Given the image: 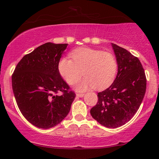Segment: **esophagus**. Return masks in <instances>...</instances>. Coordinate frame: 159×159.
<instances>
[{"label":"esophagus","mask_w":159,"mask_h":159,"mask_svg":"<svg viewBox=\"0 0 159 159\" xmlns=\"http://www.w3.org/2000/svg\"><path fill=\"white\" fill-rule=\"evenodd\" d=\"M84 96V94H76V97L78 98H83Z\"/></svg>","instance_id":"obj_1"}]
</instances>
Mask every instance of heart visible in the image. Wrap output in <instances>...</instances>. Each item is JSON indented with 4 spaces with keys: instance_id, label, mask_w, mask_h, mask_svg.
<instances>
[{
    "instance_id": "b5f03b06",
    "label": "heart",
    "mask_w": 159,
    "mask_h": 159,
    "mask_svg": "<svg viewBox=\"0 0 159 159\" xmlns=\"http://www.w3.org/2000/svg\"><path fill=\"white\" fill-rule=\"evenodd\" d=\"M71 55L73 60L62 58L58 69L70 85L76 83L83 74L85 78L76 85L77 90L85 91L93 88L102 90L114 82L118 64L112 54L94 48H81L74 50Z\"/></svg>"
}]
</instances>
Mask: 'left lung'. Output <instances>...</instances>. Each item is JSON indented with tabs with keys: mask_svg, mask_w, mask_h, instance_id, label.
Masks as SVG:
<instances>
[{
	"mask_svg": "<svg viewBox=\"0 0 159 159\" xmlns=\"http://www.w3.org/2000/svg\"><path fill=\"white\" fill-rule=\"evenodd\" d=\"M116 58L118 73L114 83L98 93V102L90 114L101 125L116 128L125 124L138 111L146 92L147 79L138 57L111 43Z\"/></svg>",
	"mask_w": 159,
	"mask_h": 159,
	"instance_id": "1",
	"label": "left lung"
}]
</instances>
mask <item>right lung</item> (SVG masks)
Listing matches in <instances>:
<instances>
[{"label":"right lung","mask_w":159,"mask_h":159,"mask_svg":"<svg viewBox=\"0 0 159 159\" xmlns=\"http://www.w3.org/2000/svg\"><path fill=\"white\" fill-rule=\"evenodd\" d=\"M67 45L50 42L40 45L24 56L12 74V90L19 109L38 128L58 125L69 114L76 97L58 69ZM60 92L63 94L57 95Z\"/></svg>","instance_id":"obj_1"}]
</instances>
